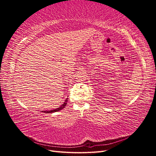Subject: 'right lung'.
Masks as SVG:
<instances>
[{"label": "right lung", "instance_id": "obj_1", "mask_svg": "<svg viewBox=\"0 0 156 156\" xmlns=\"http://www.w3.org/2000/svg\"><path fill=\"white\" fill-rule=\"evenodd\" d=\"M67 100H68V98H67V99L65 100L64 103H63V104H62L60 107L56 108V109H53V110H51V111H42V112H44V113H53V112H55L60 111V110H62V109H63V108H65V107L66 106V105H67V101H68Z\"/></svg>", "mask_w": 156, "mask_h": 156}]
</instances>
